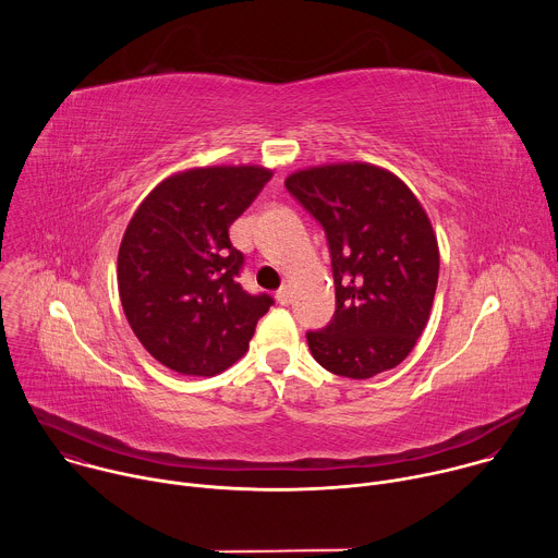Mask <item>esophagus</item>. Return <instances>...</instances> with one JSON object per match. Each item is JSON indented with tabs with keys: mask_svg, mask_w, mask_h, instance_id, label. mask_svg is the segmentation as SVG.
Instances as JSON below:
<instances>
[{
	"mask_svg": "<svg viewBox=\"0 0 558 558\" xmlns=\"http://www.w3.org/2000/svg\"><path fill=\"white\" fill-rule=\"evenodd\" d=\"M276 300H278V304H282V306L291 304V289H289V287H280V289L276 291Z\"/></svg>",
	"mask_w": 558,
	"mask_h": 558,
	"instance_id": "1",
	"label": "esophagus"
}]
</instances>
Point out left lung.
Masks as SVG:
<instances>
[{
    "mask_svg": "<svg viewBox=\"0 0 558 558\" xmlns=\"http://www.w3.org/2000/svg\"><path fill=\"white\" fill-rule=\"evenodd\" d=\"M284 185L325 227L331 250L336 313L306 333L311 355L353 379L395 368L428 325L439 278L422 203L392 172L357 161L298 170Z\"/></svg>",
    "mask_w": 558,
    "mask_h": 558,
    "instance_id": "8db88e82",
    "label": "left lung"
}]
</instances>
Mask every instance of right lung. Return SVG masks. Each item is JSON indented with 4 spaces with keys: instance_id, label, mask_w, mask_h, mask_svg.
Returning a JSON list of instances; mask_svg holds the SVG:
<instances>
[{
    "instance_id": "right-lung-1",
    "label": "right lung",
    "mask_w": 558,
    "mask_h": 558,
    "mask_svg": "<svg viewBox=\"0 0 558 558\" xmlns=\"http://www.w3.org/2000/svg\"><path fill=\"white\" fill-rule=\"evenodd\" d=\"M271 174L263 166L192 168L158 183L134 211L119 247V295L134 336L163 366L211 377L250 349L274 300L235 280L245 258L229 227Z\"/></svg>"
}]
</instances>
